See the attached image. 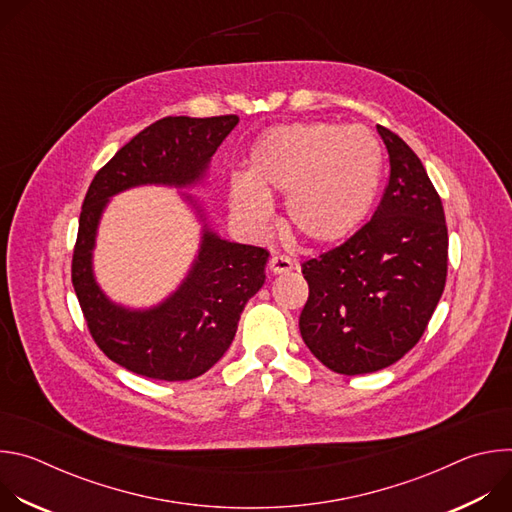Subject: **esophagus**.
Returning <instances> with one entry per match:
<instances>
[{
    "mask_svg": "<svg viewBox=\"0 0 512 512\" xmlns=\"http://www.w3.org/2000/svg\"><path fill=\"white\" fill-rule=\"evenodd\" d=\"M269 271L271 273H275V275H279V273H289L291 269H296V263L291 261L289 257H285V255H273L271 259H269Z\"/></svg>",
    "mask_w": 512,
    "mask_h": 512,
    "instance_id": "obj_1",
    "label": "esophagus"
}]
</instances>
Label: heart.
I'll list each match as a JSON object with an SVG mask.
<instances>
[{
    "mask_svg": "<svg viewBox=\"0 0 512 512\" xmlns=\"http://www.w3.org/2000/svg\"><path fill=\"white\" fill-rule=\"evenodd\" d=\"M383 174V152L371 131L328 121L277 125L249 152L245 180H235L229 204L251 233L271 223L267 198L285 194V223L312 245L350 237L369 216Z\"/></svg>",
    "mask_w": 512,
    "mask_h": 512,
    "instance_id": "b5f03b06",
    "label": "heart"
}]
</instances>
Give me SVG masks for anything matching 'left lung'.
I'll return each instance as SVG.
<instances>
[{
    "instance_id": "1",
    "label": "left lung",
    "mask_w": 512,
    "mask_h": 512,
    "mask_svg": "<svg viewBox=\"0 0 512 512\" xmlns=\"http://www.w3.org/2000/svg\"><path fill=\"white\" fill-rule=\"evenodd\" d=\"M389 182L371 221L302 263L310 285L300 332L334 373L364 375L403 358L423 336L448 275V227L421 160L377 125Z\"/></svg>"
}]
</instances>
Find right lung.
<instances>
[{"label": "right lung", "instance_id": "1", "mask_svg": "<svg viewBox=\"0 0 512 512\" xmlns=\"http://www.w3.org/2000/svg\"><path fill=\"white\" fill-rule=\"evenodd\" d=\"M237 123V115L164 117L127 141L87 190L72 253V285L97 346L135 375L190 381L214 367L235 338L245 304L265 283L269 253L229 243L204 225L198 257L174 294L150 310H129L113 304L93 275L101 214L111 196L133 186L184 188L200 182ZM186 200L194 202L192 196Z\"/></svg>", "mask_w": 512, "mask_h": 512}]
</instances>
